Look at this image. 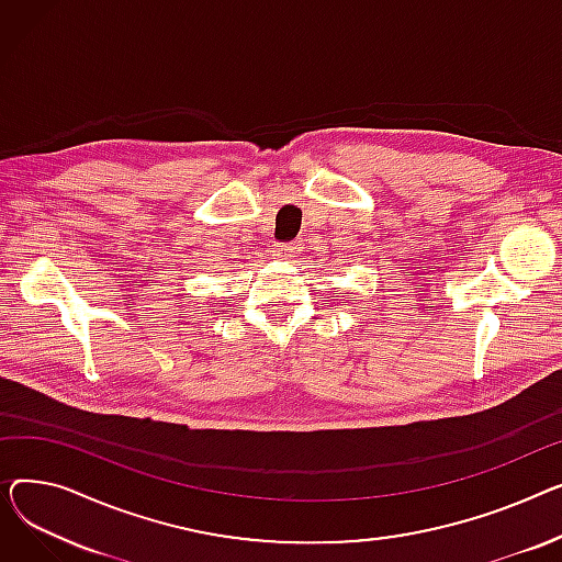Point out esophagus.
<instances>
[{
  "label": "esophagus",
  "instance_id": "obj_1",
  "mask_svg": "<svg viewBox=\"0 0 562 562\" xmlns=\"http://www.w3.org/2000/svg\"><path fill=\"white\" fill-rule=\"evenodd\" d=\"M296 251H300V247H296V243L277 245V247H274V258H279V260H290V258H294Z\"/></svg>",
  "mask_w": 562,
  "mask_h": 562
}]
</instances>
